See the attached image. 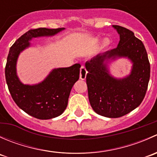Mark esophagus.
<instances>
[{"label":"esophagus","instance_id":"1","mask_svg":"<svg viewBox=\"0 0 157 157\" xmlns=\"http://www.w3.org/2000/svg\"><path fill=\"white\" fill-rule=\"evenodd\" d=\"M86 74H87V71H86L85 66H81L80 72V78L81 79V80H85L86 77Z\"/></svg>","mask_w":157,"mask_h":157}]
</instances>
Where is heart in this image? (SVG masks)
Segmentation results:
<instances>
[{
	"instance_id": "obj_1",
	"label": "heart",
	"mask_w": 157,
	"mask_h": 157,
	"mask_svg": "<svg viewBox=\"0 0 157 157\" xmlns=\"http://www.w3.org/2000/svg\"><path fill=\"white\" fill-rule=\"evenodd\" d=\"M109 43H110V41H109V39H105L103 40V42H102V45H103V46H108Z\"/></svg>"
}]
</instances>
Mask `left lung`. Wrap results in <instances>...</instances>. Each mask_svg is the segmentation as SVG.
<instances>
[{"mask_svg": "<svg viewBox=\"0 0 157 157\" xmlns=\"http://www.w3.org/2000/svg\"><path fill=\"white\" fill-rule=\"evenodd\" d=\"M120 35L117 48L86 61V84L90 105L99 115L119 118L140 105L148 86L150 64L143 42L134 33L114 25ZM117 56H128L133 62L131 74L124 79H115L109 74L104 63Z\"/></svg>", "mask_w": 157, "mask_h": 157, "instance_id": "8db88e82", "label": "left lung"}]
</instances>
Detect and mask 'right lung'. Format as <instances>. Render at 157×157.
<instances>
[{
    "mask_svg": "<svg viewBox=\"0 0 157 157\" xmlns=\"http://www.w3.org/2000/svg\"><path fill=\"white\" fill-rule=\"evenodd\" d=\"M64 28L31 29L10 47L5 67V77L13 99L26 113L39 119L59 116L67 106L70 93L80 77V64L55 69L39 84L24 85L17 76L16 64L20 52L29 46V41L39 36L57 34Z\"/></svg>",
    "mask_w": 157,
    "mask_h": 157,
    "instance_id": "add662e5",
    "label": "right lung"
}]
</instances>
